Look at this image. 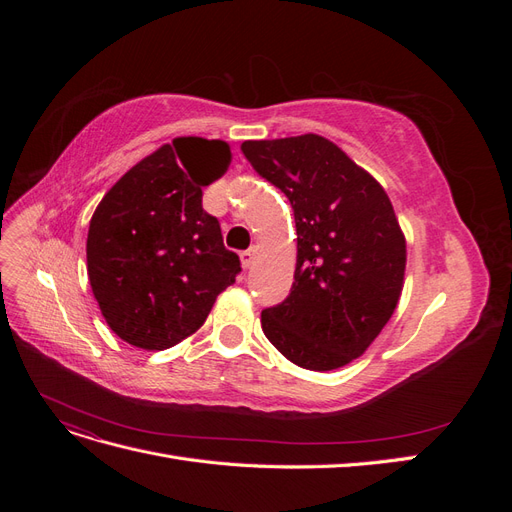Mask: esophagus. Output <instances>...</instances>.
I'll return each instance as SVG.
<instances>
[{
  "label": "esophagus",
  "instance_id": "1",
  "mask_svg": "<svg viewBox=\"0 0 512 512\" xmlns=\"http://www.w3.org/2000/svg\"><path fill=\"white\" fill-rule=\"evenodd\" d=\"M256 254H258V250H256V247H250V250H247V252H243V254H241V265H243L245 269H250V267L254 265V260H256Z\"/></svg>",
  "mask_w": 512,
  "mask_h": 512
}]
</instances>
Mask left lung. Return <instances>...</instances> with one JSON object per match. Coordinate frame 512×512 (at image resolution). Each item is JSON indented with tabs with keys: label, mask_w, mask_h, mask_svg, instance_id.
<instances>
[{
	"label": "left lung",
	"mask_w": 512,
	"mask_h": 512,
	"mask_svg": "<svg viewBox=\"0 0 512 512\" xmlns=\"http://www.w3.org/2000/svg\"><path fill=\"white\" fill-rule=\"evenodd\" d=\"M243 156L280 188L297 224L288 299L262 312L269 342L303 369L352 363L404 290L406 237L382 185L320 134L245 141Z\"/></svg>",
	"instance_id": "1"
}]
</instances>
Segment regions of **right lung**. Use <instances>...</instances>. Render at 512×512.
<instances>
[{
	"label": "right lung",
	"mask_w": 512,
	"mask_h": 512,
	"mask_svg": "<svg viewBox=\"0 0 512 512\" xmlns=\"http://www.w3.org/2000/svg\"><path fill=\"white\" fill-rule=\"evenodd\" d=\"M232 160L226 141L179 136L134 164L104 194L87 232V275L108 327L164 350L203 327L235 284L239 256L203 209V188Z\"/></svg>",
	"instance_id": "right-lung-1"
}]
</instances>
